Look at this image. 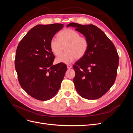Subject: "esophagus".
I'll return each instance as SVG.
<instances>
[{
    "instance_id": "obj_1",
    "label": "esophagus",
    "mask_w": 133,
    "mask_h": 133,
    "mask_svg": "<svg viewBox=\"0 0 133 133\" xmlns=\"http://www.w3.org/2000/svg\"><path fill=\"white\" fill-rule=\"evenodd\" d=\"M72 68V66L71 65H67V68L68 69H71V68Z\"/></svg>"
}]
</instances>
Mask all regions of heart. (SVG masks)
Segmentation results:
<instances>
[{
  "instance_id": "1",
  "label": "heart",
  "mask_w": 133,
  "mask_h": 133,
  "mask_svg": "<svg viewBox=\"0 0 133 133\" xmlns=\"http://www.w3.org/2000/svg\"><path fill=\"white\" fill-rule=\"evenodd\" d=\"M57 39L53 38L50 42V50L54 55H59L65 47L66 53L55 59L57 63L70 64L76 59H80L85 54L88 49V39L80 36V34L71 29L60 31Z\"/></svg>"
}]
</instances>
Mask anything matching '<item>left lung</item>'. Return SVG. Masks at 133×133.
Masks as SVG:
<instances>
[{
  "label": "left lung",
  "instance_id": "8db88e82",
  "mask_svg": "<svg viewBox=\"0 0 133 133\" xmlns=\"http://www.w3.org/2000/svg\"><path fill=\"white\" fill-rule=\"evenodd\" d=\"M88 39V49L73 65V82L78 93L90 100L102 97L113 85L119 65V56L113 43L96 26L71 23Z\"/></svg>",
  "mask_w": 133,
  "mask_h": 133
}]
</instances>
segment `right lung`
Returning <instances> with one entry per match:
<instances>
[{
  "label": "right lung",
  "instance_id": "obj_1",
  "mask_svg": "<svg viewBox=\"0 0 133 133\" xmlns=\"http://www.w3.org/2000/svg\"><path fill=\"white\" fill-rule=\"evenodd\" d=\"M64 27L63 24L37 25L19 43L15 67L20 85L27 93L42 101L57 94L67 70L65 64L53 65L55 56L50 48L54 35Z\"/></svg>",
  "mask_w": 133,
  "mask_h": 133
}]
</instances>
